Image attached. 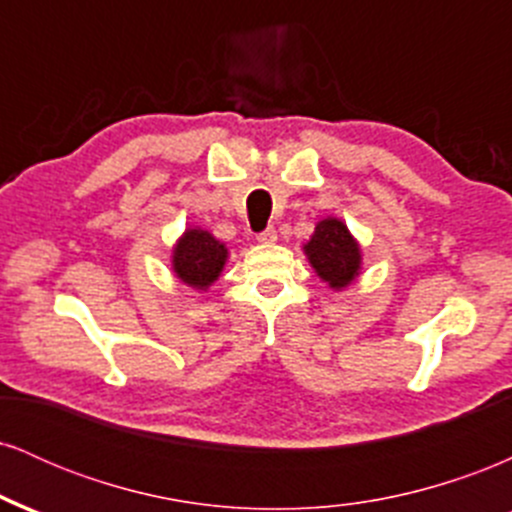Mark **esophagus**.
<instances>
[{"label": "esophagus", "instance_id": "obj_1", "mask_svg": "<svg viewBox=\"0 0 512 512\" xmlns=\"http://www.w3.org/2000/svg\"><path fill=\"white\" fill-rule=\"evenodd\" d=\"M276 231L274 228H267V231H262L260 236H257V243H262V245H272V243H276Z\"/></svg>", "mask_w": 512, "mask_h": 512}]
</instances>
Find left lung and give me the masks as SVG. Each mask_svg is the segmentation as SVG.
I'll list each match as a JSON object with an SVG mask.
<instances>
[{
  "mask_svg": "<svg viewBox=\"0 0 512 512\" xmlns=\"http://www.w3.org/2000/svg\"><path fill=\"white\" fill-rule=\"evenodd\" d=\"M303 252L315 274L332 291H344L361 274V245L337 216H325L317 221L313 236L303 245Z\"/></svg>",
  "mask_w": 512,
  "mask_h": 512,
  "instance_id": "1",
  "label": "left lung"
}]
</instances>
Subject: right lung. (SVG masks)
<instances>
[{
    "mask_svg": "<svg viewBox=\"0 0 512 512\" xmlns=\"http://www.w3.org/2000/svg\"><path fill=\"white\" fill-rule=\"evenodd\" d=\"M228 260V248L204 228H185L173 245V274L195 291H207L219 279Z\"/></svg>",
    "mask_w": 512,
    "mask_h": 512,
    "instance_id": "right-lung-1",
    "label": "right lung"
}]
</instances>
